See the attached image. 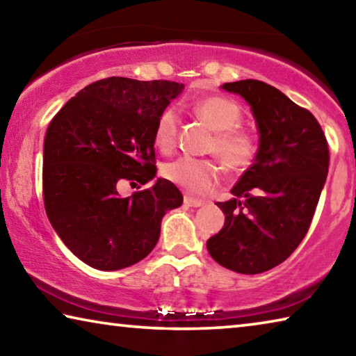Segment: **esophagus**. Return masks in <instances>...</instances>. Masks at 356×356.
<instances>
[{
	"instance_id": "esophagus-1",
	"label": "esophagus",
	"mask_w": 356,
	"mask_h": 356,
	"mask_svg": "<svg viewBox=\"0 0 356 356\" xmlns=\"http://www.w3.org/2000/svg\"><path fill=\"white\" fill-rule=\"evenodd\" d=\"M184 202H185V206H188V207H201V206H204V201L195 200V197H191L188 195L184 197Z\"/></svg>"
}]
</instances>
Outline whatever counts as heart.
<instances>
[{"mask_svg":"<svg viewBox=\"0 0 356 356\" xmlns=\"http://www.w3.org/2000/svg\"><path fill=\"white\" fill-rule=\"evenodd\" d=\"M195 111L215 136L209 146V152L215 154L232 172L245 171L250 168L257 154L254 136L246 130L238 129L243 119V111L236 102L220 95H212L197 102ZM179 134V116L174 108H166L160 114L155 125V144L163 152L176 146ZM220 166L213 160L180 156L165 166V176L193 193H204L220 177Z\"/></svg>","mask_w":356,"mask_h":356,"instance_id":"1","label":"heart"}]
</instances>
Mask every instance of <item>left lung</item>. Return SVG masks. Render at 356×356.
<instances>
[{"label": "left lung", "mask_w": 356, "mask_h": 356, "mask_svg": "<svg viewBox=\"0 0 356 356\" xmlns=\"http://www.w3.org/2000/svg\"><path fill=\"white\" fill-rule=\"evenodd\" d=\"M221 88L248 102L259 149L231 190L236 197L216 202L226 220L207 250L222 267L256 275L284 262L308 232L327 180L328 143L317 119L280 89L259 80Z\"/></svg>", "instance_id": "8db88e82"}]
</instances>
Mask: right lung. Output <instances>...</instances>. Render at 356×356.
I'll list each match as a JSON object with an SVG mask.
<instances>
[{
  "label": "right lung",
  "mask_w": 356,
  "mask_h": 356,
  "mask_svg": "<svg viewBox=\"0 0 356 356\" xmlns=\"http://www.w3.org/2000/svg\"><path fill=\"white\" fill-rule=\"evenodd\" d=\"M184 84L110 76L81 89L48 125L44 141V204L59 238L89 267L120 270L159 242L168 210L182 193L159 179L129 197L119 185L155 177V125ZM140 188V186H138Z\"/></svg>",
  "instance_id": "1"
}]
</instances>
